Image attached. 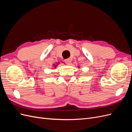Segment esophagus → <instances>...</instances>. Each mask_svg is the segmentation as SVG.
<instances>
[{
	"label": "esophagus",
	"mask_w": 132,
	"mask_h": 132,
	"mask_svg": "<svg viewBox=\"0 0 132 132\" xmlns=\"http://www.w3.org/2000/svg\"><path fill=\"white\" fill-rule=\"evenodd\" d=\"M64 62H65V63L67 64H68V65H69L71 63V59H70L68 58V59H65Z\"/></svg>",
	"instance_id": "obj_1"
}]
</instances>
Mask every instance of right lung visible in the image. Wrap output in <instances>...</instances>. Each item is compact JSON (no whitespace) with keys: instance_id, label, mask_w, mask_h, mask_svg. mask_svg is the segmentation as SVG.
Masks as SVG:
<instances>
[{"instance_id":"add662e5","label":"right lung","mask_w":132,"mask_h":132,"mask_svg":"<svg viewBox=\"0 0 132 132\" xmlns=\"http://www.w3.org/2000/svg\"><path fill=\"white\" fill-rule=\"evenodd\" d=\"M58 63H57V64H56V65H54H54H53V66L54 65V68H56V67H57V66L58 65Z\"/></svg>"}]
</instances>
